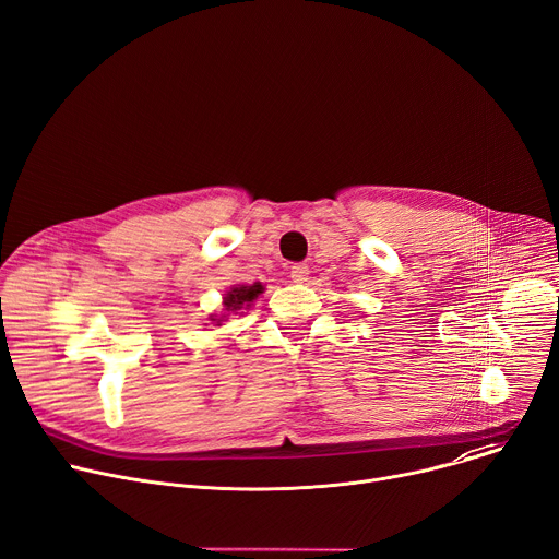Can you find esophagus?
Here are the masks:
<instances>
[{"label": "esophagus", "instance_id": "1", "mask_svg": "<svg viewBox=\"0 0 559 559\" xmlns=\"http://www.w3.org/2000/svg\"><path fill=\"white\" fill-rule=\"evenodd\" d=\"M289 276H292L294 283H306L308 276H310V270H308L306 265H294L292 272H289Z\"/></svg>", "mask_w": 559, "mask_h": 559}]
</instances>
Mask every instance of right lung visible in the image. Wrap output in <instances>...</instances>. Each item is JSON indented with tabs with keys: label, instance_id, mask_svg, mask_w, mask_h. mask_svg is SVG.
<instances>
[{
	"label": "right lung",
	"instance_id": "add662e5",
	"mask_svg": "<svg viewBox=\"0 0 559 559\" xmlns=\"http://www.w3.org/2000/svg\"><path fill=\"white\" fill-rule=\"evenodd\" d=\"M263 285L261 283H253V285H234L227 294H225V298H223V306H225V310L227 312H240V310H247L253 300L259 298V294H263ZM216 325H221L223 323V319L225 317H210Z\"/></svg>",
	"mask_w": 559,
	"mask_h": 559
}]
</instances>
